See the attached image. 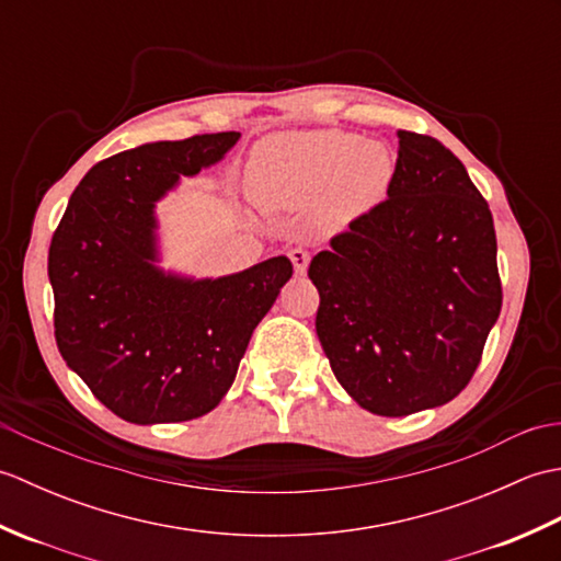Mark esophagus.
<instances>
[{
	"label": "esophagus",
	"mask_w": 561,
	"mask_h": 561,
	"mask_svg": "<svg viewBox=\"0 0 561 561\" xmlns=\"http://www.w3.org/2000/svg\"><path fill=\"white\" fill-rule=\"evenodd\" d=\"M289 257L294 262L296 274H304L308 270V262H311V253H308V250H304V248H291Z\"/></svg>",
	"instance_id": "esophagus-1"
}]
</instances>
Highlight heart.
Returning a JSON list of instances; mask_svg holds the SVG:
<instances>
[{"label":"heart","instance_id":"heart-1","mask_svg":"<svg viewBox=\"0 0 561 561\" xmlns=\"http://www.w3.org/2000/svg\"><path fill=\"white\" fill-rule=\"evenodd\" d=\"M396 159L380 141L362 135H279L257 147L250 163L255 197L272 209H301L320 202L328 224H350L383 202Z\"/></svg>","mask_w":561,"mask_h":561}]
</instances>
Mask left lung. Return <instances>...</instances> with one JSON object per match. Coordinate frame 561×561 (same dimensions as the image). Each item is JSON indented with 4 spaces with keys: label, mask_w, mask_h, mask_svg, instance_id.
Returning a JSON list of instances; mask_svg holds the SVG:
<instances>
[{
    "label": "left lung",
    "mask_w": 561,
    "mask_h": 561,
    "mask_svg": "<svg viewBox=\"0 0 561 561\" xmlns=\"http://www.w3.org/2000/svg\"><path fill=\"white\" fill-rule=\"evenodd\" d=\"M388 199L311 260L316 332L350 398L380 416L470 383L502 311L492 211L456 153L398 129Z\"/></svg>",
    "instance_id": "left-lung-1"
}]
</instances>
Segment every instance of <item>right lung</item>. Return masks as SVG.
Returning a JSON list of instances; mask_svg holds the SVG:
<instances>
[{
    "label": "right lung",
    "mask_w": 561,
    "mask_h": 561,
    "mask_svg": "<svg viewBox=\"0 0 561 561\" xmlns=\"http://www.w3.org/2000/svg\"><path fill=\"white\" fill-rule=\"evenodd\" d=\"M238 139L195 135L115 153L83 175L53 236L57 350L125 422H187L217 408L294 272L287 255L217 279L157 265V202Z\"/></svg>",
    "instance_id": "1"
}]
</instances>
